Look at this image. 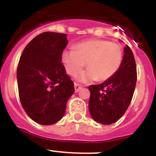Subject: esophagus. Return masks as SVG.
I'll list each match as a JSON object with an SVG mask.
<instances>
[{
	"instance_id": "esophagus-1",
	"label": "esophagus",
	"mask_w": 156,
	"mask_h": 156,
	"mask_svg": "<svg viewBox=\"0 0 156 156\" xmlns=\"http://www.w3.org/2000/svg\"><path fill=\"white\" fill-rule=\"evenodd\" d=\"M74 87H75V91L78 92V91H80L81 89H82L83 87L81 86L80 84H78V83H75V84H74Z\"/></svg>"
}]
</instances>
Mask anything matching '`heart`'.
<instances>
[{"label":"heart","instance_id":"heart-1","mask_svg":"<svg viewBox=\"0 0 156 156\" xmlns=\"http://www.w3.org/2000/svg\"><path fill=\"white\" fill-rule=\"evenodd\" d=\"M74 49L62 52V63L71 76L80 73L87 64L89 70L78 77L82 82L107 80L118 71L122 63L120 45L106 40L83 41L75 45Z\"/></svg>","mask_w":156,"mask_h":156}]
</instances>
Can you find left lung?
Instances as JSON below:
<instances>
[{"label": "left lung", "instance_id": "8db88e82", "mask_svg": "<svg viewBox=\"0 0 156 156\" xmlns=\"http://www.w3.org/2000/svg\"><path fill=\"white\" fill-rule=\"evenodd\" d=\"M137 82L134 56L129 46L124 47V55L118 71L102 83L89 86L88 108L94 121L109 125L123 115L133 98Z\"/></svg>", "mask_w": 156, "mask_h": 156}]
</instances>
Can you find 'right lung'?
<instances>
[{
    "instance_id": "1",
    "label": "right lung",
    "mask_w": 156,
    "mask_h": 156,
    "mask_svg": "<svg viewBox=\"0 0 156 156\" xmlns=\"http://www.w3.org/2000/svg\"><path fill=\"white\" fill-rule=\"evenodd\" d=\"M66 37L65 34L43 33L29 43L19 59L20 101L27 115L39 124L51 125L60 120L75 91L73 82L61 62L68 44Z\"/></svg>"
}]
</instances>
